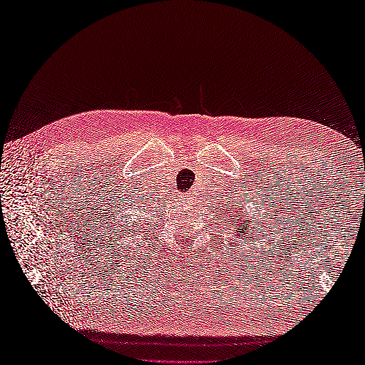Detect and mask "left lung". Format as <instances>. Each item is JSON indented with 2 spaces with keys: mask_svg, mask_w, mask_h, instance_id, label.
<instances>
[{
  "mask_svg": "<svg viewBox=\"0 0 365 365\" xmlns=\"http://www.w3.org/2000/svg\"><path fill=\"white\" fill-rule=\"evenodd\" d=\"M243 215L245 213H242V212H240L238 215L234 213V218H230V220H235V222H237V230L234 232V234L237 238H240V243H243V240H247V238L252 240V235H255V226H259L257 222H255V226H252L254 218L243 220Z\"/></svg>",
  "mask_w": 365,
  "mask_h": 365,
  "instance_id": "1",
  "label": "left lung"
}]
</instances>
